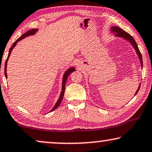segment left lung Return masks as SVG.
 Wrapping results in <instances>:
<instances>
[{
	"label": "left lung",
	"mask_w": 152,
	"mask_h": 152,
	"mask_svg": "<svg viewBox=\"0 0 152 152\" xmlns=\"http://www.w3.org/2000/svg\"><path fill=\"white\" fill-rule=\"evenodd\" d=\"M111 31H112L113 32H115V33H116L115 36H117V37H121L124 38V39H125L128 40V41L130 42V43L131 44V45H132L133 46V48H134L135 51H136L137 56H138V57H139L140 61L141 66H142L143 64H142V55H141V53H140V51L138 47H137L136 42H135V41L134 40V39H133V37H132V36H131V35H129L128 32L124 31V30L121 29L120 28L117 27V26H113V27H111ZM140 88V86L138 87V89L137 90L135 95H136L137 93L138 92Z\"/></svg>",
	"instance_id": "8db88e82"
}]
</instances>
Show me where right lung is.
<instances>
[{
	"label": "right lung",
	"instance_id": "right-lung-1",
	"mask_svg": "<svg viewBox=\"0 0 152 152\" xmlns=\"http://www.w3.org/2000/svg\"><path fill=\"white\" fill-rule=\"evenodd\" d=\"M37 31V29H31L30 30H28V32H26V33H24L23 35H22L21 37H20L19 39H17L16 41L14 42V44H12V46H11V48H10V50H9V53H8V56L7 58V60H6L5 61V77L7 78V60L8 59H9V57L10 56V54H11V52L12 50V49L14 48V47L17 45V42L19 41H21V39H24V38L26 37H28L29 35H33ZM75 71V69L74 67H72L70 69H67L65 72V73H64V76H63V79H62V92H61V94H60V96L59 97V99H58V102H56V104H55V106H53V108H52V110H50V112L53 110H56V108H58V106H60V104H61V102L62 100V98H63V96H64V89H65V85H66V80H67V78L68 76H69V74H71V73L74 72Z\"/></svg>",
	"mask_w": 152,
	"mask_h": 152
}]
</instances>
